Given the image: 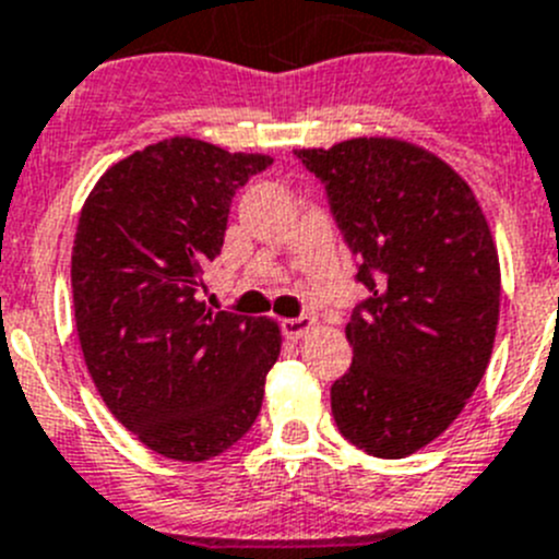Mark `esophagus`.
<instances>
[{"mask_svg": "<svg viewBox=\"0 0 559 559\" xmlns=\"http://www.w3.org/2000/svg\"><path fill=\"white\" fill-rule=\"evenodd\" d=\"M312 329H316V318H310V316L285 318V321H283V332H285V337H288V340L307 337V334H310Z\"/></svg>", "mask_w": 559, "mask_h": 559, "instance_id": "34e87169", "label": "esophagus"}]
</instances>
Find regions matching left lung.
Segmentation results:
<instances>
[{"label": "left lung", "mask_w": 559, "mask_h": 559, "mask_svg": "<svg viewBox=\"0 0 559 559\" xmlns=\"http://www.w3.org/2000/svg\"><path fill=\"white\" fill-rule=\"evenodd\" d=\"M370 299L345 323L350 370L332 384L340 433L406 459L464 412L491 362L499 254L475 191L448 162L395 136L299 147Z\"/></svg>", "instance_id": "obj_1"}]
</instances>
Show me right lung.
<instances>
[{
    "instance_id": "1",
    "label": "right lung",
    "mask_w": 559,
    "mask_h": 559,
    "mask_svg": "<svg viewBox=\"0 0 559 559\" xmlns=\"http://www.w3.org/2000/svg\"><path fill=\"white\" fill-rule=\"evenodd\" d=\"M274 162L191 136L111 164L79 214L73 316L106 408L145 448L200 464L241 439L263 403L283 332L197 299L222 252L233 194Z\"/></svg>"
}]
</instances>
